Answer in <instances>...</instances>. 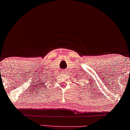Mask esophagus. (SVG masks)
I'll return each mask as SVG.
<instances>
[{
    "instance_id": "obj_1",
    "label": "esophagus",
    "mask_w": 130,
    "mask_h": 130,
    "mask_svg": "<svg viewBox=\"0 0 130 130\" xmlns=\"http://www.w3.org/2000/svg\"><path fill=\"white\" fill-rule=\"evenodd\" d=\"M65 72H66V71H65L64 70V71H63V73H65Z\"/></svg>"
}]
</instances>
